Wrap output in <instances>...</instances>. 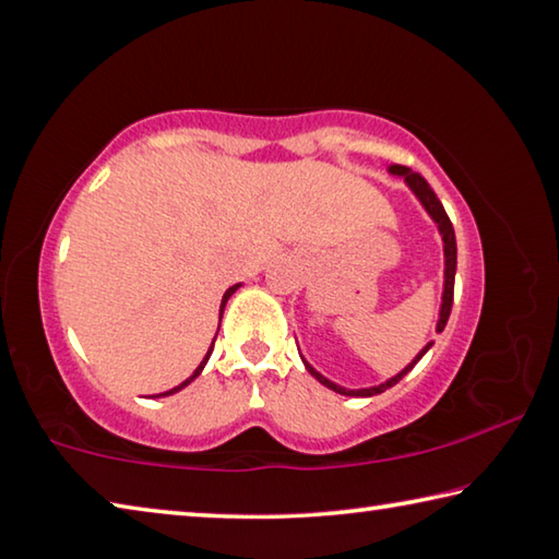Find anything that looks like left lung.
Returning <instances> with one entry per match:
<instances>
[{"instance_id":"8db88e82","label":"left lung","mask_w":559,"mask_h":559,"mask_svg":"<svg viewBox=\"0 0 559 559\" xmlns=\"http://www.w3.org/2000/svg\"><path fill=\"white\" fill-rule=\"evenodd\" d=\"M390 173L404 177V182L409 185V189L416 194V200L421 202L424 210H427L431 219L437 222L439 234H441V239H443V296H441V310H439V323H437V333H441V330L447 328V323H449L451 306H453V281H456V234H453V224H451V219H449V214H447V210H443V204L439 202V197L433 194V189L429 187L427 179H424L421 175L412 173V169L404 167V165H392ZM431 345H433V343H429L427 347H424L421 353L416 355V357L412 359V362L406 365L400 374L392 377V380H386L384 384H377V386H367V390H345V386L330 382L328 377H323V374H320V372L316 370V367H310V365L306 362V359H302V365H306V370H308L310 374H313L320 384H325L328 390H333V392H337V394H345V396H374V394H382L384 390H390V386H394L396 382L402 380V377H404L406 372H412L414 365L419 362V359H421L424 355H427V349H429Z\"/></svg>"}]
</instances>
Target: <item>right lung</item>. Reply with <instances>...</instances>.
I'll use <instances>...</instances> for the list:
<instances>
[{"label":"right lung","mask_w":559,"mask_h":559,"mask_svg":"<svg viewBox=\"0 0 559 559\" xmlns=\"http://www.w3.org/2000/svg\"><path fill=\"white\" fill-rule=\"evenodd\" d=\"M241 286V283H236V286H231L229 290H226L224 293V298H222V310H219V313H224V306H226V300H229L231 296H234V290L236 288H239ZM219 320H222V316H219ZM216 340V337H214ZM212 347H214V343H212ZM212 347H210V353H206L204 355V359H202V362H200V367H197V370H194V374L192 377H187V380L182 382V384H179V386H173V390H169V392H163V394H157V396H169V394H175V392H179V390H182V386H187L189 382H192L194 380V377H200V372L204 370V365H206V359H210V355H212Z\"/></svg>","instance_id":"add662e5"}]
</instances>
